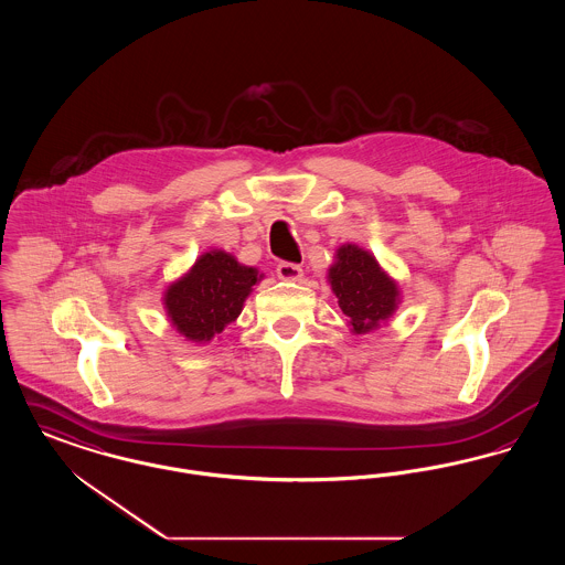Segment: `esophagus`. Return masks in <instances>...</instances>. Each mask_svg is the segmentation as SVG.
Masks as SVG:
<instances>
[{
	"instance_id": "esophagus-1",
	"label": "esophagus",
	"mask_w": 565,
	"mask_h": 565,
	"mask_svg": "<svg viewBox=\"0 0 565 565\" xmlns=\"http://www.w3.org/2000/svg\"><path fill=\"white\" fill-rule=\"evenodd\" d=\"M277 275H279V279L296 281V279H300V277H302V269H300V265H296V263L281 260V263L277 265Z\"/></svg>"
}]
</instances>
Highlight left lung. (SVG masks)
<instances>
[{"mask_svg":"<svg viewBox=\"0 0 565 565\" xmlns=\"http://www.w3.org/2000/svg\"><path fill=\"white\" fill-rule=\"evenodd\" d=\"M337 258L328 275L330 286L339 298L341 311L350 320L351 330L366 334L394 313L398 298L396 284L379 269L369 252L355 245H343Z\"/></svg>","mask_w":565,"mask_h":565,"instance_id":"obj_1","label":"left lung"}]
</instances>
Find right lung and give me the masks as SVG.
Masks as SVG:
<instances>
[{"label":"right lung","mask_w":565,"mask_h":565,"mask_svg":"<svg viewBox=\"0 0 565 565\" xmlns=\"http://www.w3.org/2000/svg\"><path fill=\"white\" fill-rule=\"evenodd\" d=\"M258 273L226 252L203 254L184 279L173 284L164 305L171 322L194 343H205L235 322Z\"/></svg>","instance_id":"obj_1"}]
</instances>
